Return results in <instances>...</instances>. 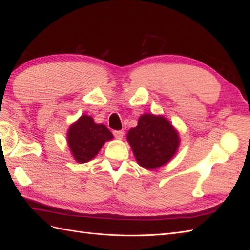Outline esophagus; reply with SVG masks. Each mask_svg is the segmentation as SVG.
<instances>
[{
    "label": "esophagus",
    "instance_id": "esophagus-1",
    "mask_svg": "<svg viewBox=\"0 0 250 250\" xmlns=\"http://www.w3.org/2000/svg\"><path fill=\"white\" fill-rule=\"evenodd\" d=\"M113 135H115V137H116L117 139L121 140V139L123 138L124 131H123V130H115V131H113Z\"/></svg>",
    "mask_w": 250,
    "mask_h": 250
}]
</instances>
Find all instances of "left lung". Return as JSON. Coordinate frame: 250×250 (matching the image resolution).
<instances>
[{
	"label": "left lung",
	"instance_id": "8db88e82",
	"mask_svg": "<svg viewBox=\"0 0 250 250\" xmlns=\"http://www.w3.org/2000/svg\"><path fill=\"white\" fill-rule=\"evenodd\" d=\"M135 160L147 170L161 168L175 155L179 146L177 130L163 116L144 113L138 126L127 133Z\"/></svg>",
	"mask_w": 250,
	"mask_h": 250
}]
</instances>
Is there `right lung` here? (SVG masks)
<instances>
[{
  "label": "right lung",
  "instance_id": "add662e5",
  "mask_svg": "<svg viewBox=\"0 0 250 250\" xmlns=\"http://www.w3.org/2000/svg\"><path fill=\"white\" fill-rule=\"evenodd\" d=\"M112 133L103 124H97L94 119L83 115L67 130V144L75 161L82 164L94 158L105 142L112 140Z\"/></svg>",
  "mask_w": 250,
  "mask_h": 250
}]
</instances>
